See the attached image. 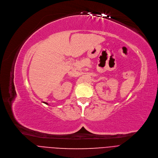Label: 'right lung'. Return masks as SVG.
Instances as JSON below:
<instances>
[{"mask_svg":"<svg viewBox=\"0 0 158 158\" xmlns=\"http://www.w3.org/2000/svg\"><path fill=\"white\" fill-rule=\"evenodd\" d=\"M44 103H45L46 104H48V103H46V102H44Z\"/></svg>","mask_w":158,"mask_h":158,"instance_id":"right-lung-1","label":"right lung"}]
</instances>
